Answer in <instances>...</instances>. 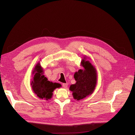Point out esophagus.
Segmentation results:
<instances>
[{
  "mask_svg": "<svg viewBox=\"0 0 135 135\" xmlns=\"http://www.w3.org/2000/svg\"><path fill=\"white\" fill-rule=\"evenodd\" d=\"M63 86L64 88H67L68 86V84L67 83H63Z\"/></svg>",
  "mask_w": 135,
  "mask_h": 135,
  "instance_id": "obj_1",
  "label": "esophagus"
}]
</instances>
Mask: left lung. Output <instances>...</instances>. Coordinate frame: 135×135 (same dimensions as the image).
<instances>
[{
  "mask_svg": "<svg viewBox=\"0 0 135 135\" xmlns=\"http://www.w3.org/2000/svg\"><path fill=\"white\" fill-rule=\"evenodd\" d=\"M81 62L84 69H79L75 73V84L70 86L75 100L79 101L93 93L97 83V72L93 65L84 57Z\"/></svg>",
  "mask_w": 135,
  "mask_h": 135,
  "instance_id": "8db88e82",
  "label": "left lung"
}]
</instances>
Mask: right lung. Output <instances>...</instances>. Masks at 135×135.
Returning <instances> with one entry per match:
<instances>
[{
    "mask_svg": "<svg viewBox=\"0 0 135 135\" xmlns=\"http://www.w3.org/2000/svg\"><path fill=\"white\" fill-rule=\"evenodd\" d=\"M33 73H35L31 85L34 93L40 98H44L46 100L50 99L52 96L54 90L61 86L60 84L54 83L47 80V78L43 75L42 68L39 63L35 66Z\"/></svg>",
    "mask_w": 135,
    "mask_h": 135,
    "instance_id": "right-lung-1",
    "label": "right lung"
}]
</instances>
